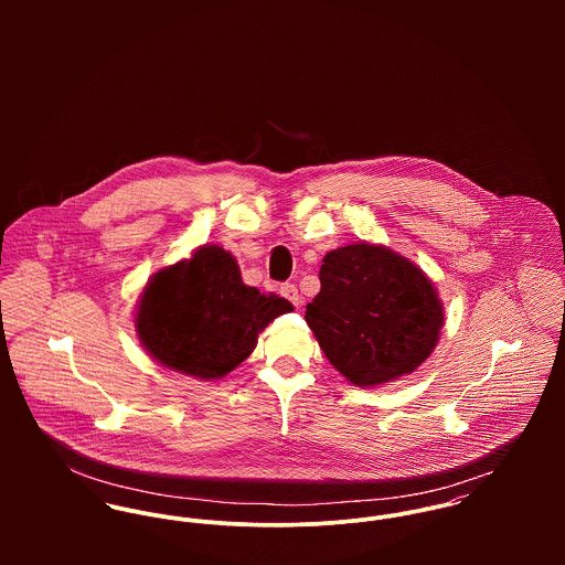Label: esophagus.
<instances>
[{
  "label": "esophagus",
  "mask_w": 565,
  "mask_h": 565,
  "mask_svg": "<svg viewBox=\"0 0 565 565\" xmlns=\"http://www.w3.org/2000/svg\"><path fill=\"white\" fill-rule=\"evenodd\" d=\"M280 296L285 298V300H289L296 309L302 305V296H300V291H298V287L296 285H280Z\"/></svg>",
  "instance_id": "1"
}]
</instances>
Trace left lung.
<instances>
[{"instance_id": "1", "label": "left lung", "mask_w": 565, "mask_h": 565, "mask_svg": "<svg viewBox=\"0 0 565 565\" xmlns=\"http://www.w3.org/2000/svg\"><path fill=\"white\" fill-rule=\"evenodd\" d=\"M305 320L326 359L354 385L411 374L433 352L444 309L426 274L398 252L352 243L323 256Z\"/></svg>"}]
</instances>
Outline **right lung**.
Listing matches in <instances>:
<instances>
[{
    "instance_id": "obj_1",
    "label": "right lung",
    "mask_w": 565,
    "mask_h": 565,
    "mask_svg": "<svg viewBox=\"0 0 565 565\" xmlns=\"http://www.w3.org/2000/svg\"><path fill=\"white\" fill-rule=\"evenodd\" d=\"M291 309L289 300L243 285L231 252L202 245L150 278L137 332L164 367L211 381L233 372L256 348L258 332Z\"/></svg>"
}]
</instances>
